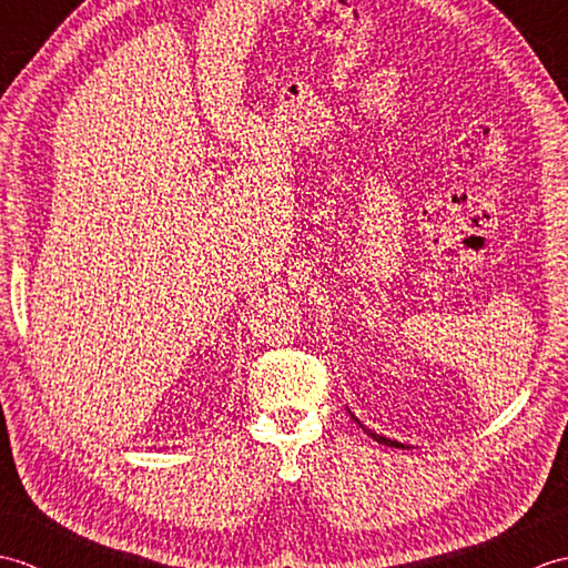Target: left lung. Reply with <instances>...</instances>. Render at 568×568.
<instances>
[{"instance_id":"obj_1","label":"left lung","mask_w":568,"mask_h":568,"mask_svg":"<svg viewBox=\"0 0 568 568\" xmlns=\"http://www.w3.org/2000/svg\"><path fill=\"white\" fill-rule=\"evenodd\" d=\"M352 417H354V422H358V419H356V415H352ZM358 427H361V429H364V432L368 434V437H371V439H376L378 444H385V446H395V449H409V444H403V442H397V439H390V437H383V434H376V432H373V429L364 427V425H361V422H358Z\"/></svg>"}]
</instances>
